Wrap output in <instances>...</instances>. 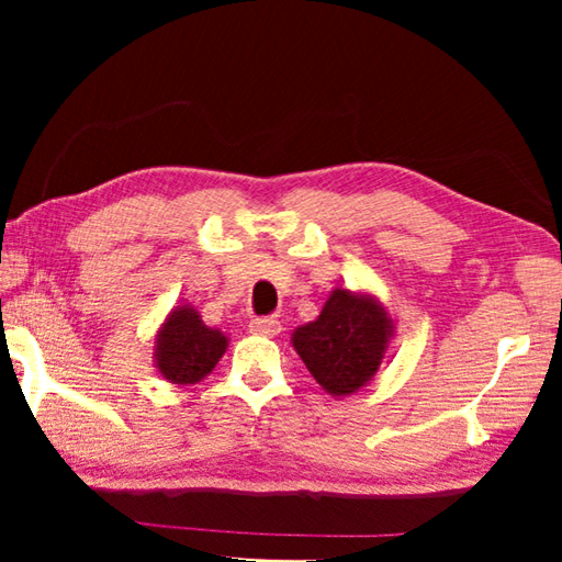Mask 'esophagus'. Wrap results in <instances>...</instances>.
I'll list each match as a JSON object with an SVG mask.
<instances>
[{
  "label": "esophagus",
  "mask_w": 562,
  "mask_h": 562,
  "mask_svg": "<svg viewBox=\"0 0 562 562\" xmlns=\"http://www.w3.org/2000/svg\"><path fill=\"white\" fill-rule=\"evenodd\" d=\"M280 329H282V325L272 317H258V319L250 322V331H252V335H260V337H278Z\"/></svg>",
  "instance_id": "34e87169"
}]
</instances>
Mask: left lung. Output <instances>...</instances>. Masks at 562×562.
Listing matches in <instances>:
<instances>
[{
    "instance_id": "8db88e82",
    "label": "left lung",
    "mask_w": 562,
    "mask_h": 562,
    "mask_svg": "<svg viewBox=\"0 0 562 562\" xmlns=\"http://www.w3.org/2000/svg\"><path fill=\"white\" fill-rule=\"evenodd\" d=\"M394 337V319L374 294L335 288L317 319L292 331V347L315 382L341 398L372 382Z\"/></svg>"
}]
</instances>
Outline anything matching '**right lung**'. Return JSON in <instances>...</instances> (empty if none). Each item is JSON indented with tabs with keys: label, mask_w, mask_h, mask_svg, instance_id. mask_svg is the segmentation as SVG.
Masks as SVG:
<instances>
[{
	"label": "right lung",
	"mask_w": 562,
	"mask_h": 562,
	"mask_svg": "<svg viewBox=\"0 0 562 562\" xmlns=\"http://www.w3.org/2000/svg\"><path fill=\"white\" fill-rule=\"evenodd\" d=\"M227 337L207 327L193 304H178L156 331L154 364L166 382L190 386L203 382L225 355Z\"/></svg>",
	"instance_id": "right-lung-1"
}]
</instances>
